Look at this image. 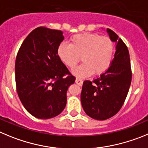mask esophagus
<instances>
[{
	"label": "esophagus",
	"mask_w": 148,
	"mask_h": 148,
	"mask_svg": "<svg viewBox=\"0 0 148 148\" xmlns=\"http://www.w3.org/2000/svg\"><path fill=\"white\" fill-rule=\"evenodd\" d=\"M82 82H83V81H82L81 79H79V78H77V79H76V80H75L76 83H77V85H79V86H82Z\"/></svg>",
	"instance_id": "1"
}]
</instances>
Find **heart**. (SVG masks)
Returning a JSON list of instances; mask_svg holds the SVG:
<instances>
[{
  "label": "heart",
  "mask_w": 148,
  "mask_h": 148,
  "mask_svg": "<svg viewBox=\"0 0 148 148\" xmlns=\"http://www.w3.org/2000/svg\"><path fill=\"white\" fill-rule=\"evenodd\" d=\"M114 51L113 41L108 37L85 33L74 35L70 44L62 42L58 48V55L67 67L73 69L79 61L82 63L72 73L77 77H86L94 73L100 75L109 68Z\"/></svg>",
  "instance_id": "obj_1"
}]
</instances>
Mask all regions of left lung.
<instances>
[{"label":"left lung","mask_w":148,"mask_h":148,"mask_svg":"<svg viewBox=\"0 0 148 148\" xmlns=\"http://www.w3.org/2000/svg\"><path fill=\"white\" fill-rule=\"evenodd\" d=\"M116 42V52L110 66L93 81L83 82L81 103L88 116L106 120L119 112L127 97L132 78L130 55L125 42L111 29H107Z\"/></svg>","instance_id":"8db88e82"}]
</instances>
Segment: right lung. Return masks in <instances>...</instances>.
Wrapping results in <instances>:
<instances>
[{
  "mask_svg": "<svg viewBox=\"0 0 148 148\" xmlns=\"http://www.w3.org/2000/svg\"><path fill=\"white\" fill-rule=\"evenodd\" d=\"M63 40L62 31L36 28L17 54V92L26 110L38 119L59 115L66 106L68 88L75 82L57 52Z\"/></svg>",
  "mask_w": 148,
  "mask_h": 148,
  "instance_id": "add662e5",
  "label": "right lung"
}]
</instances>
